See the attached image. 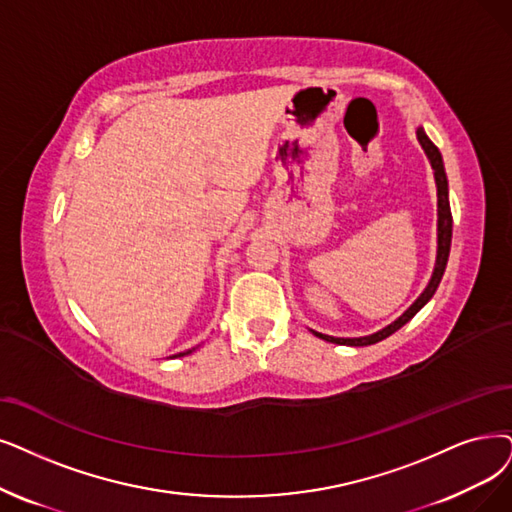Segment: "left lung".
<instances>
[{
  "instance_id": "1",
  "label": "left lung",
  "mask_w": 512,
  "mask_h": 512,
  "mask_svg": "<svg viewBox=\"0 0 512 512\" xmlns=\"http://www.w3.org/2000/svg\"><path fill=\"white\" fill-rule=\"evenodd\" d=\"M416 136L420 140V145L428 157V161H431V166L435 170V182H437V262H435V271H433V277L431 281H428L426 290L418 296V300L407 309L397 321H393L391 325L382 327L380 332L372 334V336H363V338H334V336H327V334H319V332H313L317 338L321 340H327V342H334V344H346V346H367V344H376L384 338H388L391 334H395L399 327H403L407 321H410L422 306L433 298V294L437 292L439 283H441V277L445 273V267H447V258H449V248H452V210H449V197H447V176H445V168H443V159H441V153L439 149L433 145L431 138H428L424 134L422 128L416 130Z\"/></svg>"
}]
</instances>
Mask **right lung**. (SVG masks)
Wrapping results in <instances>:
<instances>
[{"mask_svg": "<svg viewBox=\"0 0 512 512\" xmlns=\"http://www.w3.org/2000/svg\"><path fill=\"white\" fill-rule=\"evenodd\" d=\"M191 351H187V353H178V355H174V357H182V355H189Z\"/></svg>", "mask_w": 512, "mask_h": 512, "instance_id": "right-lung-1", "label": "right lung"}]
</instances>
